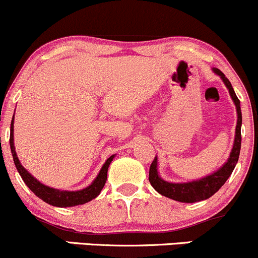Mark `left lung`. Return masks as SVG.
<instances>
[{"label": "left lung", "instance_id": "8db88e82", "mask_svg": "<svg viewBox=\"0 0 258 258\" xmlns=\"http://www.w3.org/2000/svg\"><path fill=\"white\" fill-rule=\"evenodd\" d=\"M212 72L222 79V82H224V84L228 89L231 98H232V102L235 103L236 111H237V124H236L233 147L231 149L227 161L221 168L217 169L216 171L208 175V176H204L201 179L192 180V181L187 182H169L166 180L161 179L158 171V158L155 156V159L151 163L150 170H149V181H150L151 186L155 188L160 195L166 196V198L172 199L175 201H180V203L192 204L211 198L227 181V179L232 174L233 169H235L236 164H237L238 156H240L241 125H242V114H241L240 100H238L235 90L231 86L230 81L225 77V74L220 70H217V68H212Z\"/></svg>", "mask_w": 258, "mask_h": 258}]
</instances>
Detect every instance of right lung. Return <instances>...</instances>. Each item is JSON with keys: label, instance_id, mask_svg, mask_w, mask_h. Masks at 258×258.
Here are the masks:
<instances>
[{"label": "right lung", "instance_id": "1", "mask_svg": "<svg viewBox=\"0 0 258 258\" xmlns=\"http://www.w3.org/2000/svg\"><path fill=\"white\" fill-rule=\"evenodd\" d=\"M13 120H15V115H13L12 121H11V134H10V147H11V153H12L13 161H15V165L17 168V171L20 172L21 177L25 181V184L30 187V190L36 196H38L41 200H43L44 203L49 204L52 206H57V208H71V206H77V205H83V204L88 203V201L93 200V199L97 198L100 194L102 188L104 187L105 181H107V174H108V168H109L110 163L113 161L114 155H111L110 158L107 159V161L104 163V165L100 169L99 174L97 175L94 180H93L92 184L89 186L82 188V190L77 191H68V190H59V188L49 187L47 185L42 184L41 181L36 179L33 175H31L22 166V164L20 163V159H18L17 154H16L15 149V143H13Z\"/></svg>", "mask_w": 258, "mask_h": 258}]
</instances>
